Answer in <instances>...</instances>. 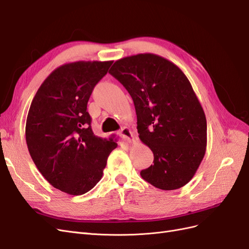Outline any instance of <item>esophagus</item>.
<instances>
[{"mask_svg":"<svg viewBox=\"0 0 249 249\" xmlns=\"http://www.w3.org/2000/svg\"><path fill=\"white\" fill-rule=\"evenodd\" d=\"M119 135L123 138H124L125 140L130 141V142H132L134 140V135H133L132 131L129 129V127H126V126L123 127V129L119 131Z\"/></svg>","mask_w":249,"mask_h":249,"instance_id":"esophagus-1","label":"esophagus"}]
</instances>
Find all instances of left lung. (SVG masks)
I'll list each match as a JSON object with an SVG mask.
<instances>
[{"mask_svg":"<svg viewBox=\"0 0 249 249\" xmlns=\"http://www.w3.org/2000/svg\"><path fill=\"white\" fill-rule=\"evenodd\" d=\"M109 73L132 96L139 138L154 154V165L141 170L142 178L162 190L185 186L207 146L206 115L189 80L155 54L117 60Z\"/></svg>","mask_w":249,"mask_h":249,"instance_id":"left-lung-1","label":"left lung"}]
</instances>
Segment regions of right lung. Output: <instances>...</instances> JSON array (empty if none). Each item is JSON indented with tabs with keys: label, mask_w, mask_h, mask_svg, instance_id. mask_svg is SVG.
<instances>
[{
	"label": "right lung",
	"mask_w": 249,
	"mask_h": 249,
	"mask_svg": "<svg viewBox=\"0 0 249 249\" xmlns=\"http://www.w3.org/2000/svg\"><path fill=\"white\" fill-rule=\"evenodd\" d=\"M113 61H78L59 66L43 81L30 106L26 141L33 162L48 182L81 195L100 182L117 146L91 129L87 103Z\"/></svg>",
	"instance_id": "right-lung-1"
}]
</instances>
